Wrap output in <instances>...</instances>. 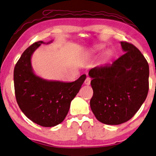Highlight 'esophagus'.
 <instances>
[{
	"mask_svg": "<svg viewBox=\"0 0 156 156\" xmlns=\"http://www.w3.org/2000/svg\"><path fill=\"white\" fill-rule=\"evenodd\" d=\"M90 82H91V79L90 77H87L84 81V83L87 85V86H89V85H90Z\"/></svg>",
	"mask_w": 156,
	"mask_h": 156,
	"instance_id": "esophagus-1",
	"label": "esophagus"
}]
</instances>
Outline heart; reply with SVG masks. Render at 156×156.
I'll return each instance as SVG.
<instances>
[{
	"label": "heart",
	"mask_w": 156,
	"mask_h": 156,
	"mask_svg": "<svg viewBox=\"0 0 156 156\" xmlns=\"http://www.w3.org/2000/svg\"><path fill=\"white\" fill-rule=\"evenodd\" d=\"M102 48H103V47H102V46H100V47H98V49H102Z\"/></svg>",
	"instance_id": "1"
}]
</instances>
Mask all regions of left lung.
I'll return each instance as SVG.
<instances>
[{
	"instance_id": "obj_1",
	"label": "left lung",
	"mask_w": 156,
	"mask_h": 156,
	"mask_svg": "<svg viewBox=\"0 0 156 156\" xmlns=\"http://www.w3.org/2000/svg\"><path fill=\"white\" fill-rule=\"evenodd\" d=\"M120 43L124 55L88 73L94 92L91 109L99 122L107 125L130 119L145 102L149 90L147 61L133 44Z\"/></svg>"
}]
</instances>
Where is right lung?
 Instances as JSON below:
<instances>
[{
  "label": "right lung",
  "mask_w": 156,
  "mask_h": 156,
  "mask_svg": "<svg viewBox=\"0 0 156 156\" xmlns=\"http://www.w3.org/2000/svg\"><path fill=\"white\" fill-rule=\"evenodd\" d=\"M40 41L23 51L14 69L13 80L17 104L23 114L35 124L53 127L63 122L70 102L77 94L86 75L73 82L48 80L37 75L32 69L31 58L41 44Z\"/></svg>",
  "instance_id": "1"
}]
</instances>
